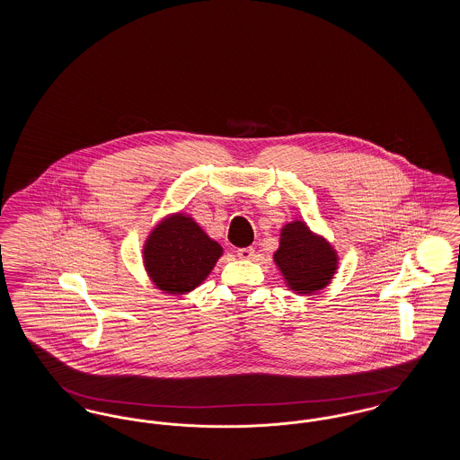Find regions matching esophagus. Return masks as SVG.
<instances>
[{"instance_id": "1", "label": "esophagus", "mask_w": 460, "mask_h": 460, "mask_svg": "<svg viewBox=\"0 0 460 460\" xmlns=\"http://www.w3.org/2000/svg\"><path fill=\"white\" fill-rule=\"evenodd\" d=\"M236 253H238V257H240L241 261H250V259H252V257H253V253H255V250H253V248H250V246H248V248H240V250H238V252H236Z\"/></svg>"}]
</instances>
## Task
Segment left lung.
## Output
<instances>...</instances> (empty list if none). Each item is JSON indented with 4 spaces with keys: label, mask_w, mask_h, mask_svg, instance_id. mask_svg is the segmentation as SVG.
Here are the masks:
<instances>
[{
    "label": "left lung",
    "mask_w": 460,
    "mask_h": 460,
    "mask_svg": "<svg viewBox=\"0 0 460 460\" xmlns=\"http://www.w3.org/2000/svg\"><path fill=\"white\" fill-rule=\"evenodd\" d=\"M274 262L289 289L296 295H312L331 283L338 269V255L328 241L308 229L305 222L295 220L281 229Z\"/></svg>",
    "instance_id": "8db88e82"
}]
</instances>
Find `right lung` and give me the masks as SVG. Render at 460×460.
<instances>
[{
  "label": "right lung",
  "instance_id": "right-lung-1",
  "mask_svg": "<svg viewBox=\"0 0 460 460\" xmlns=\"http://www.w3.org/2000/svg\"><path fill=\"white\" fill-rule=\"evenodd\" d=\"M220 257L219 243L184 214L160 220L143 246V262L150 279L171 295L193 291L207 279Z\"/></svg>",
  "mask_w": 460,
  "mask_h": 460
}]
</instances>
